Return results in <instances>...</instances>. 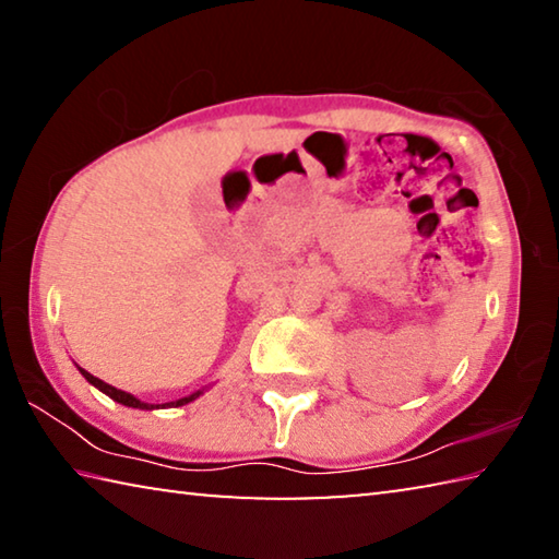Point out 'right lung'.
Listing matches in <instances>:
<instances>
[{
  "label": "right lung",
  "instance_id": "add662e5",
  "mask_svg": "<svg viewBox=\"0 0 559 559\" xmlns=\"http://www.w3.org/2000/svg\"><path fill=\"white\" fill-rule=\"evenodd\" d=\"M79 372H81L83 377H86V380H88L93 386H96V390H100L103 394H108L112 402H118V404H122V406H132V409H147V412H153V409H167V406H185V404H189V402H194L200 394H204V390H197V392H192V394L182 396V400H175V402H167V404H147V402H140L138 396H132L130 392H122V390H118V386H112V384H108V382L98 380V377H93L91 372L83 370V367H79Z\"/></svg>",
  "mask_w": 559,
  "mask_h": 559
}]
</instances>
